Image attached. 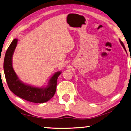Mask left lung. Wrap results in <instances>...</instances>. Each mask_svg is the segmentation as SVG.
Here are the masks:
<instances>
[{"mask_svg":"<svg viewBox=\"0 0 131 131\" xmlns=\"http://www.w3.org/2000/svg\"><path fill=\"white\" fill-rule=\"evenodd\" d=\"M119 42H120V43H121V45H122V46H123V48H124V49H125V50L126 51V49H125V46H124V43H123V42H122V41H121V40H120V39H119Z\"/></svg>","mask_w":131,"mask_h":131,"instance_id":"8db88e82","label":"left lung"}]
</instances>
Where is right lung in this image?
Returning <instances> with one entry per match:
<instances>
[{
    "instance_id": "1",
    "label": "right lung",
    "mask_w": 131,
    "mask_h": 131,
    "mask_svg": "<svg viewBox=\"0 0 131 131\" xmlns=\"http://www.w3.org/2000/svg\"><path fill=\"white\" fill-rule=\"evenodd\" d=\"M18 39H14L6 51L3 68L6 82L10 91L18 97L28 102L42 103L48 102L54 96L57 87V78L61 71L55 72L49 81L46 87H34L25 84L19 80L12 66V57Z\"/></svg>"
}]
</instances>
